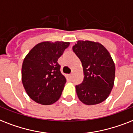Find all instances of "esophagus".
Segmentation results:
<instances>
[{
	"label": "esophagus",
	"instance_id": "esophagus-1",
	"mask_svg": "<svg viewBox=\"0 0 133 133\" xmlns=\"http://www.w3.org/2000/svg\"><path fill=\"white\" fill-rule=\"evenodd\" d=\"M67 77L69 79H72V77H73V74H69V75H67Z\"/></svg>",
	"mask_w": 133,
	"mask_h": 133
}]
</instances>
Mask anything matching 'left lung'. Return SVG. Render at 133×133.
Segmentation results:
<instances>
[{
	"label": "left lung",
	"mask_w": 133,
	"mask_h": 133,
	"mask_svg": "<svg viewBox=\"0 0 133 133\" xmlns=\"http://www.w3.org/2000/svg\"><path fill=\"white\" fill-rule=\"evenodd\" d=\"M73 50L83 67V82L75 86L78 98L87 105L102 102L114 86L115 65L110 53L99 42L89 40H78Z\"/></svg>",
	"instance_id": "left-lung-1"
}]
</instances>
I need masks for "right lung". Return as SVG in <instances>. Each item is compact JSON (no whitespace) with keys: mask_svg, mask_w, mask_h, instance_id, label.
Wrapping results in <instances>:
<instances>
[{"mask_svg":"<svg viewBox=\"0 0 133 133\" xmlns=\"http://www.w3.org/2000/svg\"><path fill=\"white\" fill-rule=\"evenodd\" d=\"M69 45L63 41L41 42L24 58L22 82L27 95L36 103L50 105L60 99L66 79L58 60Z\"/></svg>","mask_w":133,"mask_h":133,"instance_id":"right-lung-1","label":"right lung"}]
</instances>
